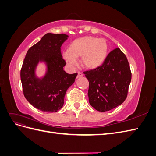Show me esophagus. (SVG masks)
Instances as JSON below:
<instances>
[{
    "label": "esophagus",
    "mask_w": 156,
    "mask_h": 156,
    "mask_svg": "<svg viewBox=\"0 0 156 156\" xmlns=\"http://www.w3.org/2000/svg\"><path fill=\"white\" fill-rule=\"evenodd\" d=\"M83 76V74L81 72H78V74H77V78H79V77H82Z\"/></svg>",
    "instance_id": "obj_1"
}]
</instances>
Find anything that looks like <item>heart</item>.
<instances>
[{
  "instance_id": "1",
  "label": "heart",
  "mask_w": 156,
  "mask_h": 156,
  "mask_svg": "<svg viewBox=\"0 0 156 156\" xmlns=\"http://www.w3.org/2000/svg\"><path fill=\"white\" fill-rule=\"evenodd\" d=\"M108 54V44L104 39L84 36L71 42L68 49L64 51V59L69 65L75 66L77 58H81V64L87 69L93 70L101 67Z\"/></svg>"
}]
</instances>
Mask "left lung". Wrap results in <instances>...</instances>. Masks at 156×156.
Wrapping results in <instances>:
<instances>
[{"label":"left lung","instance_id":"1","mask_svg":"<svg viewBox=\"0 0 156 156\" xmlns=\"http://www.w3.org/2000/svg\"><path fill=\"white\" fill-rule=\"evenodd\" d=\"M84 73L89 82V103L96 110L110 111L125 101L131 72L128 60L119 48L108 53L101 67Z\"/></svg>","mask_w":156,"mask_h":156}]
</instances>
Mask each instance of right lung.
Here are the masks:
<instances>
[{
    "mask_svg": "<svg viewBox=\"0 0 156 156\" xmlns=\"http://www.w3.org/2000/svg\"><path fill=\"white\" fill-rule=\"evenodd\" d=\"M68 36L64 34H45L27 51L21 69L23 94L30 104L37 109L56 112L62 107L66 92L75 82L77 73L68 74L60 48ZM44 62L47 72L44 78L36 77L35 68Z\"/></svg>",
    "mask_w": 156,
    "mask_h": 156,
    "instance_id": "add662e5",
    "label": "right lung"
}]
</instances>
